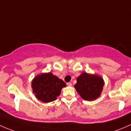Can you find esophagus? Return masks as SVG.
Returning a JSON list of instances; mask_svg holds the SVG:
<instances>
[{"label":"esophagus","instance_id":"34e87169","mask_svg":"<svg viewBox=\"0 0 131 131\" xmlns=\"http://www.w3.org/2000/svg\"><path fill=\"white\" fill-rule=\"evenodd\" d=\"M67 85L68 86H72V83H67Z\"/></svg>","mask_w":131,"mask_h":131}]
</instances>
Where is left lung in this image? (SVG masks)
I'll use <instances>...</instances> for the list:
<instances>
[{
	"label": "left lung",
	"instance_id": "left-lung-1",
	"mask_svg": "<svg viewBox=\"0 0 131 131\" xmlns=\"http://www.w3.org/2000/svg\"><path fill=\"white\" fill-rule=\"evenodd\" d=\"M104 81L101 76L83 72L77 78L74 88L83 99L95 100L101 95Z\"/></svg>",
	"mask_w": 131,
	"mask_h": 131
}]
</instances>
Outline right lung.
<instances>
[{"mask_svg": "<svg viewBox=\"0 0 131 131\" xmlns=\"http://www.w3.org/2000/svg\"><path fill=\"white\" fill-rule=\"evenodd\" d=\"M66 86L64 81L51 72L36 75L31 84L33 92L37 99L45 103L56 100L62 89Z\"/></svg>", "mask_w": 131, "mask_h": 131, "instance_id": "1", "label": "right lung"}]
</instances>
